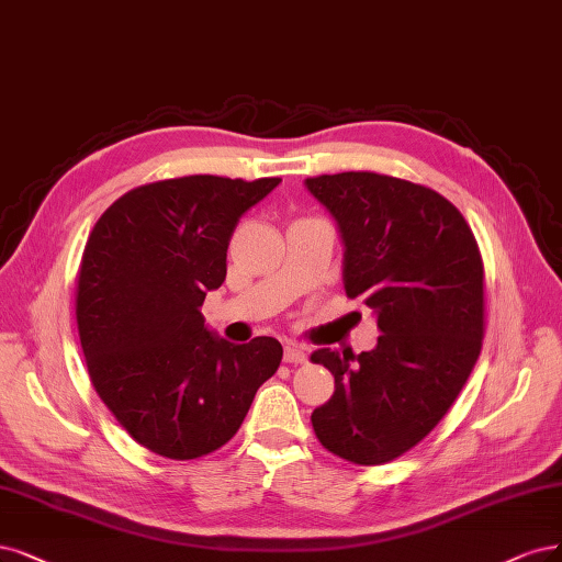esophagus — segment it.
I'll use <instances>...</instances> for the list:
<instances>
[{
	"mask_svg": "<svg viewBox=\"0 0 562 562\" xmlns=\"http://www.w3.org/2000/svg\"><path fill=\"white\" fill-rule=\"evenodd\" d=\"M283 360H285L288 364H304V362H306V351H304V348H302L300 344L288 341V344H285V351H283Z\"/></svg>",
	"mask_w": 562,
	"mask_h": 562,
	"instance_id": "obj_1",
	"label": "esophagus"
}]
</instances>
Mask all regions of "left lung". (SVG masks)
<instances>
[{"instance_id": "1", "label": "left lung", "mask_w": 562, "mask_h": 562, "mask_svg": "<svg viewBox=\"0 0 562 562\" xmlns=\"http://www.w3.org/2000/svg\"><path fill=\"white\" fill-rule=\"evenodd\" d=\"M306 188L337 221L346 297L370 306L381 330L374 351L312 356L335 376L312 425L330 453L383 465L435 430L479 358L481 250L460 211L428 186L344 171Z\"/></svg>"}]
</instances>
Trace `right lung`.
<instances>
[{
	"instance_id": "obj_1",
	"label": "right lung",
	"mask_w": 562,
	"mask_h": 562,
	"mask_svg": "<svg viewBox=\"0 0 562 562\" xmlns=\"http://www.w3.org/2000/svg\"><path fill=\"white\" fill-rule=\"evenodd\" d=\"M281 179L195 173L125 192L90 229L76 274L88 376L144 449L171 460L218 451L279 370L272 337L229 344L204 327L239 218Z\"/></svg>"
}]
</instances>
